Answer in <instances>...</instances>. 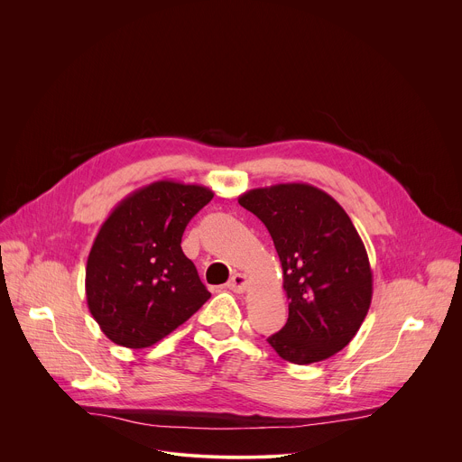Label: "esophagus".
<instances>
[{
	"label": "esophagus",
	"mask_w": 462,
	"mask_h": 462,
	"mask_svg": "<svg viewBox=\"0 0 462 462\" xmlns=\"http://www.w3.org/2000/svg\"><path fill=\"white\" fill-rule=\"evenodd\" d=\"M246 285H248V280L245 274H234L230 278V282L226 283V287L234 292H245L246 291Z\"/></svg>",
	"instance_id": "esophagus-1"
}]
</instances>
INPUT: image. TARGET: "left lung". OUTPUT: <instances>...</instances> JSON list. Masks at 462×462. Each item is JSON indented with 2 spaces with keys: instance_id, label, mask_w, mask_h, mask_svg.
<instances>
[{
  "instance_id": "left-lung-1",
  "label": "left lung",
  "mask_w": 462,
  "mask_h": 462,
  "mask_svg": "<svg viewBox=\"0 0 462 462\" xmlns=\"http://www.w3.org/2000/svg\"><path fill=\"white\" fill-rule=\"evenodd\" d=\"M239 205L267 226L283 269L289 319L267 342L300 365L342 351L358 333L373 296L369 257L346 210L303 182L254 188Z\"/></svg>"
}]
</instances>
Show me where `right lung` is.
Returning <instances> with one entry per match:
<instances>
[{"label": "right lung", "mask_w": 462, "mask_h": 462, "mask_svg": "<svg viewBox=\"0 0 462 462\" xmlns=\"http://www.w3.org/2000/svg\"><path fill=\"white\" fill-rule=\"evenodd\" d=\"M212 197L207 186L157 180L127 195L104 221L88 257L86 296L111 342L150 347L210 298L180 239Z\"/></svg>", "instance_id": "obj_1"}]
</instances>
